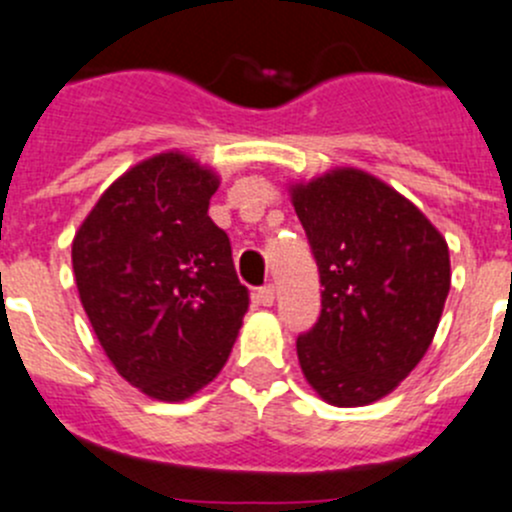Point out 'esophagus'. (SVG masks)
Listing matches in <instances>:
<instances>
[{
  "label": "esophagus",
  "instance_id": "34e87169",
  "mask_svg": "<svg viewBox=\"0 0 512 512\" xmlns=\"http://www.w3.org/2000/svg\"><path fill=\"white\" fill-rule=\"evenodd\" d=\"M255 302H257V305H262V307H270L272 302H275V287H272V285L260 287V290L255 292Z\"/></svg>",
  "mask_w": 512,
  "mask_h": 512
}]
</instances>
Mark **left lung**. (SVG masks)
Here are the masks:
<instances>
[{
  "label": "left lung",
  "instance_id": "8db88e82",
  "mask_svg": "<svg viewBox=\"0 0 512 512\" xmlns=\"http://www.w3.org/2000/svg\"><path fill=\"white\" fill-rule=\"evenodd\" d=\"M290 200L322 282V312L297 337L310 388L337 408L393 393L433 342L450 292L438 227L388 182L335 167L292 182Z\"/></svg>",
  "mask_w": 512,
  "mask_h": 512
}]
</instances>
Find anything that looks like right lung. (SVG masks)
<instances>
[{"mask_svg":"<svg viewBox=\"0 0 512 512\" xmlns=\"http://www.w3.org/2000/svg\"><path fill=\"white\" fill-rule=\"evenodd\" d=\"M217 187L212 167L160 152L119 175L74 232V280L104 355L162 403L220 375L250 305L230 237L207 215Z\"/></svg>","mask_w":512,"mask_h":512,"instance_id":"right-lung-1","label":"right lung"}]
</instances>
